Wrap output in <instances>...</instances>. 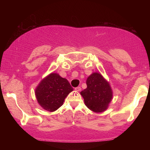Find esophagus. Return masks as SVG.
<instances>
[{
    "label": "esophagus",
    "mask_w": 150,
    "mask_h": 150,
    "mask_svg": "<svg viewBox=\"0 0 150 150\" xmlns=\"http://www.w3.org/2000/svg\"><path fill=\"white\" fill-rule=\"evenodd\" d=\"M75 90L76 91H78V92H79V91H80L81 90V88L80 87H75Z\"/></svg>",
    "instance_id": "obj_1"
}]
</instances>
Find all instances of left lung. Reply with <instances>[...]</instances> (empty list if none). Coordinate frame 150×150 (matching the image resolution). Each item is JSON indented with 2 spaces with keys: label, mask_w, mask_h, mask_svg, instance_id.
Returning <instances> with one entry per match:
<instances>
[{
  "label": "left lung",
  "mask_w": 150,
  "mask_h": 150,
  "mask_svg": "<svg viewBox=\"0 0 150 150\" xmlns=\"http://www.w3.org/2000/svg\"><path fill=\"white\" fill-rule=\"evenodd\" d=\"M87 87L81 92L85 105L95 112H102L108 108L112 98L110 84L100 73H93L88 76Z\"/></svg>",
  "instance_id": "1"
}]
</instances>
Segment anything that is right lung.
Instances as JSON below:
<instances>
[{"label": "right lung", "mask_w": 150, "mask_h": 150, "mask_svg": "<svg viewBox=\"0 0 150 150\" xmlns=\"http://www.w3.org/2000/svg\"><path fill=\"white\" fill-rule=\"evenodd\" d=\"M73 91L66 79L52 73L41 81L35 90L39 105L50 112H54L63 105L65 98Z\"/></svg>", "instance_id": "right-lung-1"}]
</instances>
